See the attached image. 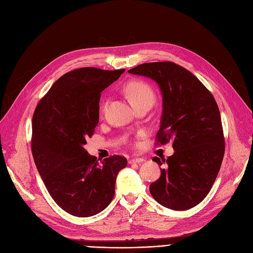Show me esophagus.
<instances>
[{"label":"esophagus","instance_id":"34e87169","mask_svg":"<svg viewBox=\"0 0 253 253\" xmlns=\"http://www.w3.org/2000/svg\"><path fill=\"white\" fill-rule=\"evenodd\" d=\"M143 162H145V158H143V157H134V158H132V160L129 161V164L132 165V164H139V163H143Z\"/></svg>","mask_w":253,"mask_h":253}]
</instances>
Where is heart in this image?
Here are the masks:
<instances>
[{
    "label": "heart",
    "mask_w": 253,
    "mask_h": 253,
    "mask_svg": "<svg viewBox=\"0 0 253 253\" xmlns=\"http://www.w3.org/2000/svg\"><path fill=\"white\" fill-rule=\"evenodd\" d=\"M124 90L134 107L144 104V103H153L155 98L151 86L143 81L129 82Z\"/></svg>",
    "instance_id": "heart-1"
}]
</instances>
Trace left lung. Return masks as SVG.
Masks as SVG:
<instances>
[{"instance_id": "8db88e82", "label": "left lung", "mask_w": 253, "mask_h": 253, "mask_svg": "<svg viewBox=\"0 0 253 253\" xmlns=\"http://www.w3.org/2000/svg\"><path fill=\"white\" fill-rule=\"evenodd\" d=\"M150 78L163 97L157 142L173 143L174 154L152 161L161 177L150 184L152 197L173 211L190 210L210 193L220 171L225 150L220 111L210 90L180 65L170 61L149 62L129 70Z\"/></svg>"}]
</instances>
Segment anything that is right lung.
<instances>
[{"instance_id":"obj_1","label":"right lung","mask_w":253,"mask_h":253,"mask_svg":"<svg viewBox=\"0 0 253 253\" xmlns=\"http://www.w3.org/2000/svg\"><path fill=\"white\" fill-rule=\"evenodd\" d=\"M124 69L81 68L64 74L36 106L32 118V154L53 200L73 216L101 212L115 196L119 172L127 166L114 155L100 164L84 149L99 123L101 92Z\"/></svg>"}]
</instances>
